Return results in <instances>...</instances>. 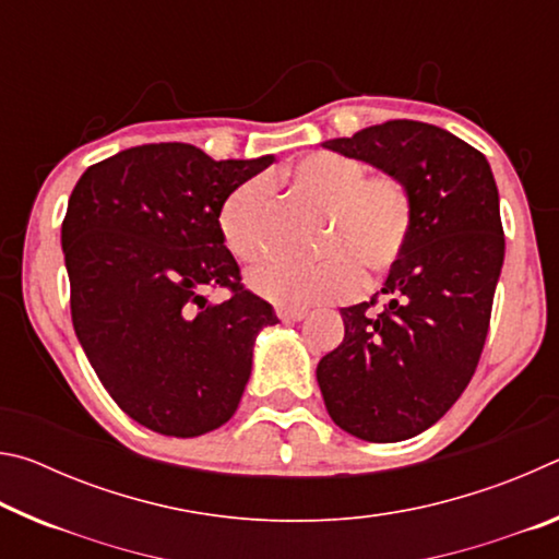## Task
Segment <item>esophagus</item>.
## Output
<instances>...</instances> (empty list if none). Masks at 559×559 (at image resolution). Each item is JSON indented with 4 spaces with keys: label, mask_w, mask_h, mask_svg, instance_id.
I'll use <instances>...</instances> for the list:
<instances>
[{
    "label": "esophagus",
    "mask_w": 559,
    "mask_h": 559,
    "mask_svg": "<svg viewBox=\"0 0 559 559\" xmlns=\"http://www.w3.org/2000/svg\"><path fill=\"white\" fill-rule=\"evenodd\" d=\"M276 316L283 320V323H296V320H302L308 316L306 308H290V306H278Z\"/></svg>",
    "instance_id": "obj_1"
}]
</instances>
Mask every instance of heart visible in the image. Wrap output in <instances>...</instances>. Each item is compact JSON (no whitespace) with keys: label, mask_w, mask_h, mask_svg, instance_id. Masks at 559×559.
Instances as JSON below:
<instances>
[{"label":"heart","mask_w":559,"mask_h":559,"mask_svg":"<svg viewBox=\"0 0 559 559\" xmlns=\"http://www.w3.org/2000/svg\"><path fill=\"white\" fill-rule=\"evenodd\" d=\"M325 206L323 249L335 259L320 263L271 261L249 273V286L259 296L290 308L349 298L367 283L390 273L409 243L414 200L409 187L392 173L367 175L362 159L316 150L283 167L271 179ZM224 246L236 261L257 263L271 251V187L249 179L234 187L219 210Z\"/></svg>","instance_id":"b5f03b06"}]
</instances>
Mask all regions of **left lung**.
Here are the masks:
<instances>
[{
  "label": "left lung",
  "mask_w": 559,
  "mask_h": 559,
  "mask_svg": "<svg viewBox=\"0 0 559 559\" xmlns=\"http://www.w3.org/2000/svg\"><path fill=\"white\" fill-rule=\"evenodd\" d=\"M409 187V243L374 300L340 308L345 337L318 362L340 429L374 443L412 439L447 414L484 353L506 239L488 159L449 130L386 120L325 140Z\"/></svg>",
  "instance_id": "obj_1"
}]
</instances>
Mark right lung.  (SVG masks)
Returning a JSON list of instances; mask_svg holds the SVG:
<instances>
[{
  "label": "right lung",
  "instance_id": "1",
  "mask_svg": "<svg viewBox=\"0 0 559 559\" xmlns=\"http://www.w3.org/2000/svg\"><path fill=\"white\" fill-rule=\"evenodd\" d=\"M271 163L140 145L91 165L71 192L61 246L75 337L120 409L165 437L229 421L257 335L278 323L241 286L219 231L226 194ZM216 285L233 298L206 304Z\"/></svg>",
  "mask_w": 559,
  "mask_h": 559
}]
</instances>
